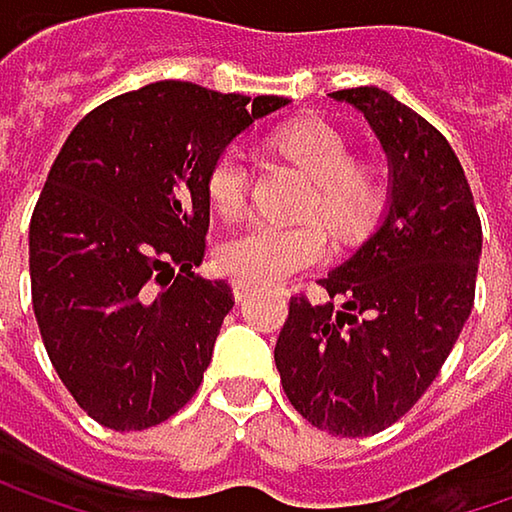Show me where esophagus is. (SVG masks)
Returning <instances> with one entry per match:
<instances>
[{
	"label": "esophagus",
	"mask_w": 512,
	"mask_h": 512,
	"mask_svg": "<svg viewBox=\"0 0 512 512\" xmlns=\"http://www.w3.org/2000/svg\"><path fill=\"white\" fill-rule=\"evenodd\" d=\"M257 293V284H252V281H246V278H237L234 281V299L237 302H246V299H252Z\"/></svg>",
	"instance_id": "esophagus-1"
}]
</instances>
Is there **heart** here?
<instances>
[{"label":"heart","instance_id":"b5f03b06","mask_svg":"<svg viewBox=\"0 0 512 512\" xmlns=\"http://www.w3.org/2000/svg\"><path fill=\"white\" fill-rule=\"evenodd\" d=\"M275 148L314 177L305 213L320 216L338 240L361 237L385 207V183L373 165L356 162L353 142L329 121H296L275 133ZM249 165L240 148H228L207 171V198L222 216L246 207ZM329 255V240L317 222L278 225L249 222L216 246V263L237 278L272 284Z\"/></svg>","mask_w":512,"mask_h":512}]
</instances>
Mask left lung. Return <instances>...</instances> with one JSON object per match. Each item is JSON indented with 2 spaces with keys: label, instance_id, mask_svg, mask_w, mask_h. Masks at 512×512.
<instances>
[{
  "label": "left lung",
  "instance_id": "left-lung-1",
  "mask_svg": "<svg viewBox=\"0 0 512 512\" xmlns=\"http://www.w3.org/2000/svg\"><path fill=\"white\" fill-rule=\"evenodd\" d=\"M332 97L379 136L391 204L356 255L320 278L326 305L290 296L275 367L308 424L356 439L400 421L439 376L474 308L483 231L460 159L430 121L373 85Z\"/></svg>",
  "mask_w": 512,
  "mask_h": 512
}]
</instances>
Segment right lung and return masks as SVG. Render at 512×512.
<instances>
[{
  "mask_svg": "<svg viewBox=\"0 0 512 512\" xmlns=\"http://www.w3.org/2000/svg\"><path fill=\"white\" fill-rule=\"evenodd\" d=\"M284 97L165 79L91 109L29 225L32 305L52 367L97 424L148 430L198 391L234 293L195 272L207 171Z\"/></svg>",
  "mask_w": 512,
  "mask_h": 512,
  "instance_id": "add662e5",
  "label": "right lung"
}]
</instances>
